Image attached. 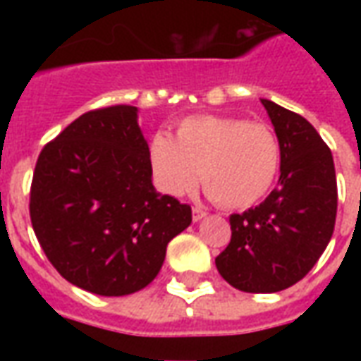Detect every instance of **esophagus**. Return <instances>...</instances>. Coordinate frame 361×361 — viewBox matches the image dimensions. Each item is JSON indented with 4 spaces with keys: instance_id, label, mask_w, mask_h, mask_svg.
Returning <instances> with one entry per match:
<instances>
[{
    "instance_id": "34e87169",
    "label": "esophagus",
    "mask_w": 361,
    "mask_h": 361,
    "mask_svg": "<svg viewBox=\"0 0 361 361\" xmlns=\"http://www.w3.org/2000/svg\"><path fill=\"white\" fill-rule=\"evenodd\" d=\"M207 216V211H203L201 207H193V222H199Z\"/></svg>"
}]
</instances>
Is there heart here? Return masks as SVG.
<instances>
[{"instance_id":"b5f03b06","label":"heart","mask_w":361,"mask_h":361,"mask_svg":"<svg viewBox=\"0 0 361 361\" xmlns=\"http://www.w3.org/2000/svg\"><path fill=\"white\" fill-rule=\"evenodd\" d=\"M158 188L172 197L191 193L199 172L207 193L226 209H245L269 193L279 173L280 147L265 123L242 118L197 116L181 121L176 141L158 133L150 141Z\"/></svg>"}]
</instances>
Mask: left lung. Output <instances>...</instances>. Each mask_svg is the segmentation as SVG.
<instances>
[{
	"label": "left lung",
	"instance_id": "1",
	"mask_svg": "<svg viewBox=\"0 0 361 361\" xmlns=\"http://www.w3.org/2000/svg\"><path fill=\"white\" fill-rule=\"evenodd\" d=\"M280 147L279 188L263 203L230 216L232 240L216 257L220 276L251 294L294 286L331 242L336 173L331 150L300 114L261 98Z\"/></svg>",
	"mask_w": 361,
	"mask_h": 361
}]
</instances>
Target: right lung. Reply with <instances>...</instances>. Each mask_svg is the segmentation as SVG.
Returning <instances> with one entry per match:
<instances>
[{"label":"right lung","mask_w":361,"mask_h":361,"mask_svg":"<svg viewBox=\"0 0 361 361\" xmlns=\"http://www.w3.org/2000/svg\"><path fill=\"white\" fill-rule=\"evenodd\" d=\"M135 106L82 114L40 152L30 220L46 257L75 286L127 295L149 286L191 207L152 185Z\"/></svg>","instance_id":"add662e5"}]
</instances>
